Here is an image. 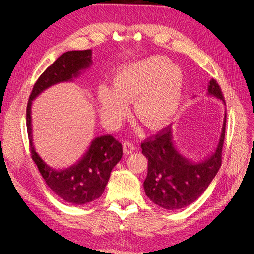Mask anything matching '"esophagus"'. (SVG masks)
Segmentation results:
<instances>
[{
    "label": "esophagus",
    "mask_w": 254,
    "mask_h": 254,
    "mask_svg": "<svg viewBox=\"0 0 254 254\" xmlns=\"http://www.w3.org/2000/svg\"><path fill=\"white\" fill-rule=\"evenodd\" d=\"M123 148H124V152L125 155H130V153H132L135 150L134 145L129 142V141H125L124 144H123Z\"/></svg>",
    "instance_id": "1"
}]
</instances>
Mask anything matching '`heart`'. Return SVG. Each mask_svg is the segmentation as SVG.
I'll return each instance as SVG.
<instances>
[{"label": "heart", "instance_id": "obj_1", "mask_svg": "<svg viewBox=\"0 0 254 254\" xmlns=\"http://www.w3.org/2000/svg\"><path fill=\"white\" fill-rule=\"evenodd\" d=\"M183 74L178 65L160 56L147 57L122 65L113 75L112 87L96 90L99 115L106 125L115 127L133 101L134 114L149 129H159L172 120L179 108Z\"/></svg>", "mask_w": 254, "mask_h": 254}]
</instances>
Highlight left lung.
Wrapping results in <instances>:
<instances>
[{
	"label": "left lung",
	"instance_id": "1",
	"mask_svg": "<svg viewBox=\"0 0 254 254\" xmlns=\"http://www.w3.org/2000/svg\"><path fill=\"white\" fill-rule=\"evenodd\" d=\"M206 90V95L216 97L226 106L216 80L207 82ZM226 118L225 110L218 142L210 155L200 161L188 159L178 150L171 126L141 144L142 153L148 159L144 190L153 203L166 210H179L193 203L204 193L221 165Z\"/></svg>",
	"mask_w": 254,
	"mask_h": 254
}]
</instances>
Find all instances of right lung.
Listing matches in <instances>:
<instances>
[{"label":"right lung","mask_w":254,"mask_h":254,"mask_svg":"<svg viewBox=\"0 0 254 254\" xmlns=\"http://www.w3.org/2000/svg\"><path fill=\"white\" fill-rule=\"evenodd\" d=\"M92 65V51H68L60 55L36 81L26 108V126L32 158L47 186L65 202L86 204L99 198L113 167L123 156L122 144L107 134L97 136L75 164L56 170L38 155L33 142L32 105L44 90L59 82L73 81Z\"/></svg>","instance_id":"add662e5"}]
</instances>
